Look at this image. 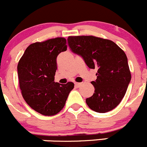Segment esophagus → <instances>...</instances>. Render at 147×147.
Returning <instances> with one entry per match:
<instances>
[{"label": "esophagus", "instance_id": "esophagus-1", "mask_svg": "<svg viewBox=\"0 0 147 147\" xmlns=\"http://www.w3.org/2000/svg\"><path fill=\"white\" fill-rule=\"evenodd\" d=\"M81 85H82V83H77V82L75 83V86L76 87H81Z\"/></svg>", "mask_w": 147, "mask_h": 147}]
</instances>
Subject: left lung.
Masks as SVG:
<instances>
[{
  "instance_id": "1",
  "label": "left lung",
  "mask_w": 147,
  "mask_h": 147,
  "mask_svg": "<svg viewBox=\"0 0 147 147\" xmlns=\"http://www.w3.org/2000/svg\"><path fill=\"white\" fill-rule=\"evenodd\" d=\"M69 46L82 56L88 68L97 69L92 96L86 99L96 112L106 113L117 107L124 96L131 81L126 55L112 40L93 36H69Z\"/></svg>"
}]
</instances>
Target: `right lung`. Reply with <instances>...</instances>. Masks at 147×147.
<instances>
[{
  "label": "right lung",
  "mask_w": 147,
  "mask_h": 147,
  "mask_svg": "<svg viewBox=\"0 0 147 147\" xmlns=\"http://www.w3.org/2000/svg\"><path fill=\"white\" fill-rule=\"evenodd\" d=\"M67 49L66 38L58 37L30 44L18 63L21 94L26 102L39 114L53 116L64 107L73 82L54 81L56 58Z\"/></svg>",
  "instance_id": "1"
}]
</instances>
